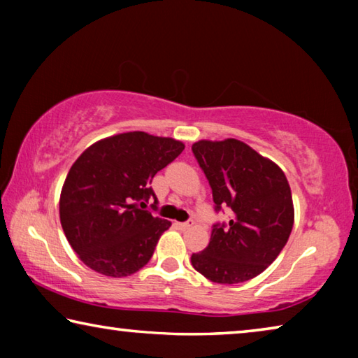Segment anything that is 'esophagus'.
<instances>
[{
	"mask_svg": "<svg viewBox=\"0 0 358 358\" xmlns=\"http://www.w3.org/2000/svg\"><path fill=\"white\" fill-rule=\"evenodd\" d=\"M192 224H194L192 220H187V221H185V222H177V226H178L181 230H186V229L192 227Z\"/></svg>",
	"mask_w": 358,
	"mask_h": 358,
	"instance_id": "34e87169",
	"label": "esophagus"
}]
</instances>
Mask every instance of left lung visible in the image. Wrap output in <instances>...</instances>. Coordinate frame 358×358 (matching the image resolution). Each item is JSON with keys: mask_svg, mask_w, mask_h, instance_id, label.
<instances>
[{"mask_svg": "<svg viewBox=\"0 0 358 358\" xmlns=\"http://www.w3.org/2000/svg\"><path fill=\"white\" fill-rule=\"evenodd\" d=\"M192 153L208 180L215 211L232 210L216 222L208 246L192 254L199 273L217 284H237L262 273L286 246L294 226L292 192L284 172L246 143L201 141Z\"/></svg>", "mask_w": 358, "mask_h": 358, "instance_id": "8db88e82", "label": "left lung"}]
</instances>
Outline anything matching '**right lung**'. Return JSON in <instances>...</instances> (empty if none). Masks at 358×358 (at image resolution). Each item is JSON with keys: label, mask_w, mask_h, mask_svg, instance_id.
Listing matches in <instances>:
<instances>
[{"label": "right lung", "mask_w": 358, "mask_h": 358, "mask_svg": "<svg viewBox=\"0 0 358 358\" xmlns=\"http://www.w3.org/2000/svg\"><path fill=\"white\" fill-rule=\"evenodd\" d=\"M183 150L173 138L134 131L96 142L78 156L64 180L59 220L85 265L121 278L148 264L171 221L138 203L153 197L157 208L151 180Z\"/></svg>", "instance_id": "1"}]
</instances>
